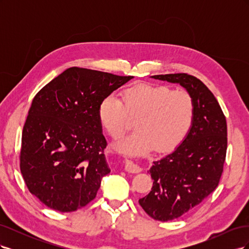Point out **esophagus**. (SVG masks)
<instances>
[{"instance_id":"34e87169","label":"esophagus","mask_w":249,"mask_h":249,"mask_svg":"<svg viewBox=\"0 0 249 249\" xmlns=\"http://www.w3.org/2000/svg\"><path fill=\"white\" fill-rule=\"evenodd\" d=\"M124 169L130 173H138L141 171V167L136 163H134L131 160H125L124 162Z\"/></svg>"}]
</instances>
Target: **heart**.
Returning a JSON list of instances; mask_svg holds the SVG:
<instances>
[{
	"label": "heart",
	"mask_w": 249,
	"mask_h": 249,
	"mask_svg": "<svg viewBox=\"0 0 249 249\" xmlns=\"http://www.w3.org/2000/svg\"><path fill=\"white\" fill-rule=\"evenodd\" d=\"M127 111L139 116L135 124L137 131L115 143L118 152L138 156L154 147L164 153L177 148L189 136L196 106L187 91H176L168 86L137 85L126 90L124 103L115 94L101 102L97 116L112 138L122 136L125 130Z\"/></svg>",
	"instance_id": "obj_1"
}]
</instances>
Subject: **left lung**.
<instances>
[{"instance_id": "obj_1", "label": "left lung", "mask_w": 249, "mask_h": 249, "mask_svg": "<svg viewBox=\"0 0 249 249\" xmlns=\"http://www.w3.org/2000/svg\"><path fill=\"white\" fill-rule=\"evenodd\" d=\"M150 78L178 83L189 92L196 115L187 139L149 169L152 191L139 205L156 220L169 221L189 212L219 184L228 147V127L214 94L188 73L157 74Z\"/></svg>"}]
</instances>
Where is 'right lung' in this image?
Listing matches in <instances>:
<instances>
[{"mask_svg": "<svg viewBox=\"0 0 249 249\" xmlns=\"http://www.w3.org/2000/svg\"><path fill=\"white\" fill-rule=\"evenodd\" d=\"M134 77L71 67L40 89L22 129L19 167L29 191L67 213L93 200L110 172L101 102Z\"/></svg>", "mask_w": 249, "mask_h": 249, "instance_id": "obj_1", "label": "right lung"}]
</instances>
